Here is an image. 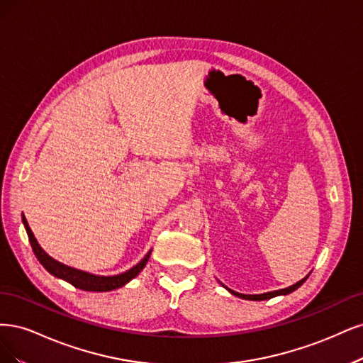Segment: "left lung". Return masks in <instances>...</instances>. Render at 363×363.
I'll return each mask as SVG.
<instances>
[{
    "mask_svg": "<svg viewBox=\"0 0 363 363\" xmlns=\"http://www.w3.org/2000/svg\"><path fill=\"white\" fill-rule=\"evenodd\" d=\"M309 276H306L305 279H301L300 282H297V284H294L292 286H288V288H284V289H279V291H273V292H265V294H256V296H249V294H240V292H235V291H232V289H229V288H226V289H229L233 296H237V297H240V298H244V300H268V298H273V297H276V296H286V294H289V292H292V291H296L297 288H300L303 284L306 282V279H308Z\"/></svg>",
    "mask_w": 363,
    "mask_h": 363,
    "instance_id": "left-lung-1",
    "label": "left lung"
}]
</instances>
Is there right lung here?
Masks as SVG:
<instances>
[{"label": "right lung", "instance_id": "right-lung-1", "mask_svg": "<svg viewBox=\"0 0 363 363\" xmlns=\"http://www.w3.org/2000/svg\"><path fill=\"white\" fill-rule=\"evenodd\" d=\"M22 221H24V226L27 229V235H28L30 244H31L33 252H34V255H36V258L39 259V262L55 277H60V279L66 280V282L74 285L75 288H79L83 291L104 292V291H113V289H118V288L123 286L125 284L130 282L131 279H134L140 272L143 270L147 259H149V256H150V252H149L135 267H133L131 270H128L122 274H118V276H95V274L77 270V268L67 267L62 262L52 259L51 256L40 247L39 242L36 241V238H34L24 214H22Z\"/></svg>", "mask_w": 363, "mask_h": 363}]
</instances>
